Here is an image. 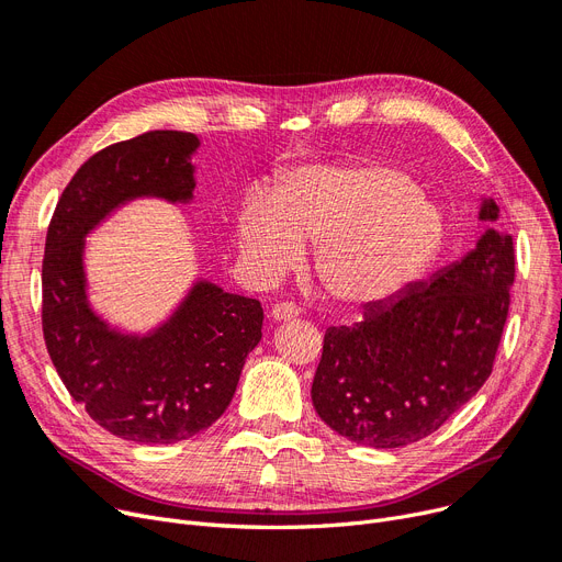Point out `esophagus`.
Returning <instances> with one entry per match:
<instances>
[{
	"label": "esophagus",
	"instance_id": "obj_1",
	"mask_svg": "<svg viewBox=\"0 0 562 562\" xmlns=\"http://www.w3.org/2000/svg\"><path fill=\"white\" fill-rule=\"evenodd\" d=\"M300 313H302V308H300L297 304H292V302H281V304H274V306H272V311H270L272 319H279V323H283V319H292V317H297Z\"/></svg>",
	"mask_w": 562,
	"mask_h": 562
}]
</instances>
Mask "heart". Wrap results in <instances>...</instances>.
Instances as JSON below:
<instances>
[{"instance_id":"1","label":"heart","mask_w":562,"mask_h":562,"mask_svg":"<svg viewBox=\"0 0 562 562\" xmlns=\"http://www.w3.org/2000/svg\"><path fill=\"white\" fill-rule=\"evenodd\" d=\"M446 220L416 176L389 165L304 167L285 173L270 199L237 217L239 254L262 279H277L316 245L313 270L347 308L393 300L443 247Z\"/></svg>"}]
</instances>
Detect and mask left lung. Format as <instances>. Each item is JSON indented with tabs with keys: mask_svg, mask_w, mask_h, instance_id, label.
Returning <instances> with one entry per match:
<instances>
[{
	"mask_svg": "<svg viewBox=\"0 0 562 562\" xmlns=\"http://www.w3.org/2000/svg\"><path fill=\"white\" fill-rule=\"evenodd\" d=\"M496 212L485 201L480 217ZM513 283V235L490 228L435 279L368 306L355 327L327 329L311 386L317 416L372 448L437 432L492 375Z\"/></svg>",
	"mask_w": 562,
	"mask_h": 562,
	"instance_id": "8db88e82",
	"label": "left lung"
}]
</instances>
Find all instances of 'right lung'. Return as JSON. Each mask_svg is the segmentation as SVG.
<instances>
[{
  "mask_svg": "<svg viewBox=\"0 0 562 562\" xmlns=\"http://www.w3.org/2000/svg\"><path fill=\"white\" fill-rule=\"evenodd\" d=\"M190 132L155 130L98 150L66 184L43 256V336L75 403L119 439L173 443L199 435L228 407L247 355L262 336L258 300L199 283L153 336L104 327L87 304L85 235L119 203L192 196Z\"/></svg>",
  "mask_w": 562,
  "mask_h": 562,
  "instance_id": "right-lung-1",
  "label": "right lung"
}]
</instances>
